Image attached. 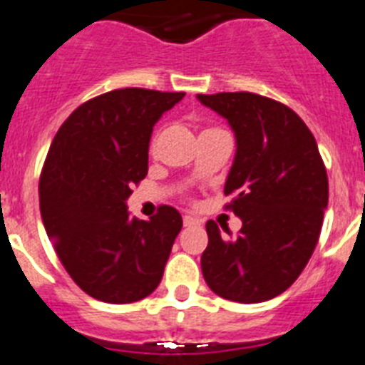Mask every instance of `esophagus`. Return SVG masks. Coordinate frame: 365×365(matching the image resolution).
Returning <instances> with one entry per match:
<instances>
[{"label": "esophagus", "instance_id": "esophagus-1", "mask_svg": "<svg viewBox=\"0 0 365 365\" xmlns=\"http://www.w3.org/2000/svg\"><path fill=\"white\" fill-rule=\"evenodd\" d=\"M198 222H200V220L195 219V217H191V215L183 217V226H195V225H198Z\"/></svg>", "mask_w": 365, "mask_h": 365}]
</instances>
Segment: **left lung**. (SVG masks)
Listing matches in <instances>:
<instances>
[{
	"label": "left lung",
	"mask_w": 365,
	"mask_h": 365,
	"mask_svg": "<svg viewBox=\"0 0 365 365\" xmlns=\"http://www.w3.org/2000/svg\"><path fill=\"white\" fill-rule=\"evenodd\" d=\"M197 98L235 133L225 195L232 198L226 207L243 220L234 240L207 220L202 274L226 301H269L292 286L314 254L329 206L327 168L308 125L284 103L254 93Z\"/></svg>",
	"instance_id": "8db88e82"
}]
</instances>
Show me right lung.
I'll return each instance as SVG.
<instances>
[{"label":"right lung","instance_id":"right-lung-1","mask_svg":"<svg viewBox=\"0 0 365 365\" xmlns=\"http://www.w3.org/2000/svg\"><path fill=\"white\" fill-rule=\"evenodd\" d=\"M185 93L116 88L81 103L61 125L38 183L41 215L72 280L109 304L148 297L163 278L182 215L161 206L130 215L131 185L148 174L155 122Z\"/></svg>","mask_w":365,"mask_h":365}]
</instances>
